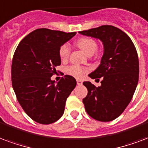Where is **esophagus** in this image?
Segmentation results:
<instances>
[{
    "instance_id": "esophagus-1",
    "label": "esophagus",
    "mask_w": 148,
    "mask_h": 148,
    "mask_svg": "<svg viewBox=\"0 0 148 148\" xmlns=\"http://www.w3.org/2000/svg\"><path fill=\"white\" fill-rule=\"evenodd\" d=\"M77 84L78 85H81L82 84V80H80V79H77Z\"/></svg>"
}]
</instances>
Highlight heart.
Here are the masks:
<instances>
[{"label":"heart","instance_id":"heart-1","mask_svg":"<svg viewBox=\"0 0 148 148\" xmlns=\"http://www.w3.org/2000/svg\"><path fill=\"white\" fill-rule=\"evenodd\" d=\"M76 45L88 56H92L98 49V44L96 42V40L89 37H83V38H79L76 41ZM59 54H60V57L61 58V60H66L70 56V48L68 45L64 44L60 47ZM66 72L72 76L79 77H82L83 74H85L86 70L79 66L73 65L69 66L66 70Z\"/></svg>","mask_w":148,"mask_h":148}]
</instances>
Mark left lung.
I'll return each instance as SVG.
<instances>
[{
    "label": "left lung",
    "instance_id": "left-lung-1",
    "mask_svg": "<svg viewBox=\"0 0 148 148\" xmlns=\"http://www.w3.org/2000/svg\"><path fill=\"white\" fill-rule=\"evenodd\" d=\"M79 34L99 39L103 45L100 64L88 74L92 79L102 77L101 85L96 87L90 82H83L88 89L83 99L85 110L97 121H113L129 105L137 86L136 49L130 37L113 26L103 25Z\"/></svg>",
    "mask_w": 148,
    "mask_h": 148
}]
</instances>
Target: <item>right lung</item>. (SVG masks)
<instances>
[{"label":"right lung","instance_id":"add662e5","mask_svg":"<svg viewBox=\"0 0 148 148\" xmlns=\"http://www.w3.org/2000/svg\"><path fill=\"white\" fill-rule=\"evenodd\" d=\"M76 34L41 28L18 44L12 63V83L19 104L30 119L40 124L53 123L62 117L66 100L77 85L65 75L51 80L61 64L60 48Z\"/></svg>","mask_w":148,"mask_h":148}]
</instances>
